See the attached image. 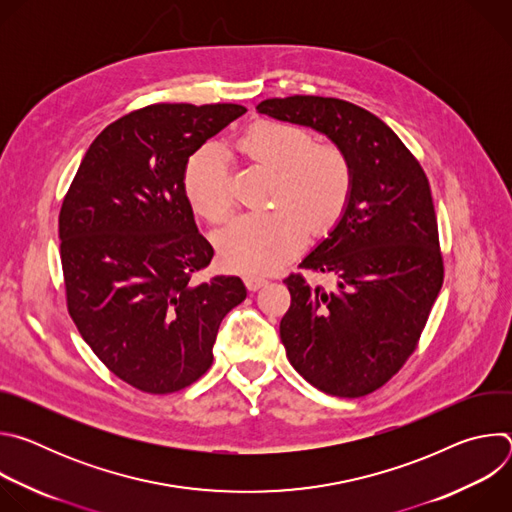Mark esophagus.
Listing matches in <instances>:
<instances>
[{"mask_svg": "<svg viewBox=\"0 0 512 512\" xmlns=\"http://www.w3.org/2000/svg\"><path fill=\"white\" fill-rule=\"evenodd\" d=\"M243 281H245V285H247L249 291H257V289H261V287L267 283V279H265V277H259V275H245Z\"/></svg>", "mask_w": 512, "mask_h": 512, "instance_id": "1", "label": "esophagus"}]
</instances>
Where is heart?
Here are the masks:
<instances>
[{"label":"heart","instance_id":"heart-1","mask_svg":"<svg viewBox=\"0 0 512 512\" xmlns=\"http://www.w3.org/2000/svg\"><path fill=\"white\" fill-rule=\"evenodd\" d=\"M239 148L279 172L275 210L241 214L216 235L227 269L259 275L296 259L310 237L332 231L352 196V164L336 145H314V135L294 123L259 121L249 127ZM192 206L210 221L235 204V180L225 148L216 143L198 150L186 168Z\"/></svg>","mask_w":512,"mask_h":512}]
</instances>
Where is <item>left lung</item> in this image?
<instances>
[{"label": "left lung", "instance_id": "left-lung-1", "mask_svg": "<svg viewBox=\"0 0 512 512\" xmlns=\"http://www.w3.org/2000/svg\"><path fill=\"white\" fill-rule=\"evenodd\" d=\"M257 111L312 127L352 164L344 216L300 263L330 273L336 289L289 275L279 336L291 367L316 389L369 395L415 350L444 283L427 176L389 125L348 101L294 95L265 99Z\"/></svg>", "mask_w": 512, "mask_h": 512}]
</instances>
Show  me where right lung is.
Segmentation results:
<instances>
[{"label":"right lung","mask_w":512,"mask_h":512,"mask_svg":"<svg viewBox=\"0 0 512 512\" xmlns=\"http://www.w3.org/2000/svg\"><path fill=\"white\" fill-rule=\"evenodd\" d=\"M245 111L233 103L133 111L95 137L64 196L68 314L105 367L143 393L200 379L218 326L247 298L239 277L192 279L214 251L184 186L188 158Z\"/></svg>","instance_id":"right-lung-1"}]
</instances>
